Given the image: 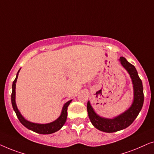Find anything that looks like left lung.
<instances>
[{"label": "left lung", "mask_w": 154, "mask_h": 154, "mask_svg": "<svg viewBox=\"0 0 154 154\" xmlns=\"http://www.w3.org/2000/svg\"><path fill=\"white\" fill-rule=\"evenodd\" d=\"M121 62L131 78L132 85H133L134 97L133 101L130 108L127 109L121 114L116 116L113 119H106L99 116L90 104V101L87 104V109L88 116L92 125L97 129L105 132H114L123 130L128 128L140 112L144 103V92H143L142 82L138 75L135 67L128 62L123 57L119 59Z\"/></svg>", "instance_id": "obj_1"}]
</instances>
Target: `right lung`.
I'll use <instances>...</instances> for the list:
<instances>
[{
    "label": "right lung",
    "mask_w": 154,
    "mask_h": 154,
    "mask_svg": "<svg viewBox=\"0 0 154 154\" xmlns=\"http://www.w3.org/2000/svg\"><path fill=\"white\" fill-rule=\"evenodd\" d=\"M20 70L18 71L17 73L16 78L14 79V81L12 83V95H11V101H12V105L13 107V109L15 112L17 116L19 121H20V123L22 124L24 127L28 128L29 130H32V131L37 132L39 134H49L54 133L58 130H60L61 128H62V126L64 125V123H66V118H67V108H68L69 105L71 102L72 100H69L68 102L65 103L64 106L62 107V112L60 116L58 117V119H57L55 121L51 122L49 123H45V124H40V123H32L27 121L26 119H25L24 116L21 114L20 111H19L16 104V101H15V89H16V82L17 80L19 72Z\"/></svg>",
    "instance_id": "right-lung-1"
}]
</instances>
